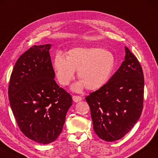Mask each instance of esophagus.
<instances>
[{"mask_svg": "<svg viewBox=\"0 0 158 158\" xmlns=\"http://www.w3.org/2000/svg\"><path fill=\"white\" fill-rule=\"evenodd\" d=\"M73 99L74 102H78L79 101H81V100L82 99V97L79 96V95H73Z\"/></svg>", "mask_w": 158, "mask_h": 158, "instance_id": "34e87169", "label": "esophagus"}]
</instances>
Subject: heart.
<instances>
[{
  "instance_id": "obj_1",
  "label": "heart",
  "mask_w": 158,
  "mask_h": 158,
  "mask_svg": "<svg viewBox=\"0 0 158 158\" xmlns=\"http://www.w3.org/2000/svg\"><path fill=\"white\" fill-rule=\"evenodd\" d=\"M115 65L114 54L100 48H74L68 51L66 57L56 54L53 61L57 80L62 85L69 84L78 70L81 81L73 85L76 91L84 86L90 90L102 88L110 79Z\"/></svg>"
}]
</instances>
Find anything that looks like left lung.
Instances as JSON below:
<instances>
[{"mask_svg": "<svg viewBox=\"0 0 158 158\" xmlns=\"http://www.w3.org/2000/svg\"><path fill=\"white\" fill-rule=\"evenodd\" d=\"M125 50V60L107 84L85 97L94 131L106 142L116 141L127 134L143 110L142 68L127 47Z\"/></svg>", "mask_w": 158, "mask_h": 158, "instance_id": "obj_1", "label": "left lung"}]
</instances>
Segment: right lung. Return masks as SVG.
I'll return each instance as SVG.
<instances>
[{
	"label": "right lung",
	"mask_w": 158,
	"mask_h": 158,
	"mask_svg": "<svg viewBox=\"0 0 158 158\" xmlns=\"http://www.w3.org/2000/svg\"><path fill=\"white\" fill-rule=\"evenodd\" d=\"M51 45H34L19 57L11 74L8 97L20 130L36 142L49 144L62 132L73 104L54 80Z\"/></svg>",
	"instance_id": "right-lung-1"
}]
</instances>
